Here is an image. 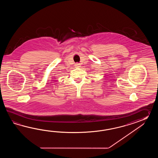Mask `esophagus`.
Wrapping results in <instances>:
<instances>
[{"instance_id":"obj_1","label":"esophagus","mask_w":158,"mask_h":158,"mask_svg":"<svg viewBox=\"0 0 158 158\" xmlns=\"http://www.w3.org/2000/svg\"><path fill=\"white\" fill-rule=\"evenodd\" d=\"M76 65V67H79V65H80V64H76V65Z\"/></svg>"}]
</instances>
